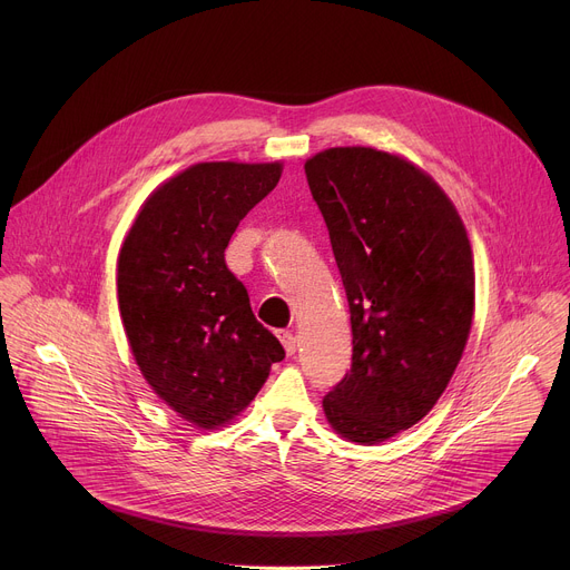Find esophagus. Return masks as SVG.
Here are the masks:
<instances>
[{"label":"esophagus","mask_w":570,"mask_h":570,"mask_svg":"<svg viewBox=\"0 0 570 570\" xmlns=\"http://www.w3.org/2000/svg\"><path fill=\"white\" fill-rule=\"evenodd\" d=\"M277 338L282 341V345H284V350H286V354L288 356H293L295 354V350H297V343H295V336L291 334V332H286V330H279L277 332Z\"/></svg>","instance_id":"34e87169"}]
</instances>
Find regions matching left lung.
Instances as JSON below:
<instances>
[{
	"mask_svg": "<svg viewBox=\"0 0 570 570\" xmlns=\"http://www.w3.org/2000/svg\"><path fill=\"white\" fill-rule=\"evenodd\" d=\"M352 320V370L324 396L336 433L379 444L415 426L446 390L473 317L464 223L413 161L367 146L306 159Z\"/></svg>",
	"mask_w": 570,
	"mask_h": 570,
	"instance_id": "obj_1",
	"label": "left lung"
}]
</instances>
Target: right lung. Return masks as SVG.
<instances>
[{
    "label": "right lung",
    "mask_w": 570,
    "mask_h": 570,
    "mask_svg": "<svg viewBox=\"0 0 570 570\" xmlns=\"http://www.w3.org/2000/svg\"><path fill=\"white\" fill-rule=\"evenodd\" d=\"M282 178V161H200L141 205L117 268L130 352L155 394L198 429L234 420L284 347L225 264L243 220Z\"/></svg>",
    "instance_id": "right-lung-1"
}]
</instances>
